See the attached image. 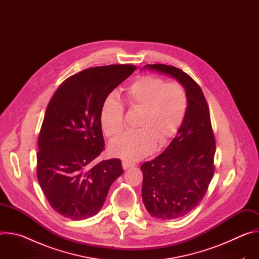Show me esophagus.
<instances>
[{
  "instance_id": "obj_1",
  "label": "esophagus",
  "mask_w": 259,
  "mask_h": 259,
  "mask_svg": "<svg viewBox=\"0 0 259 259\" xmlns=\"http://www.w3.org/2000/svg\"><path fill=\"white\" fill-rule=\"evenodd\" d=\"M122 166H123V169L126 170V169H128V168H131V167L135 166V164H133V163H131V162H128V161H123V162H122Z\"/></svg>"
}]
</instances>
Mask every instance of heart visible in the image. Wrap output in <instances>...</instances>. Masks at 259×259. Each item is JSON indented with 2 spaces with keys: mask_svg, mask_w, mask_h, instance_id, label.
Listing matches in <instances>:
<instances>
[{
  "mask_svg": "<svg viewBox=\"0 0 259 259\" xmlns=\"http://www.w3.org/2000/svg\"><path fill=\"white\" fill-rule=\"evenodd\" d=\"M124 100L130 110H139L135 131L114 139L110 152L118 158L138 161L152 154L158 142L167 144L178 132L187 115L188 94L179 83L156 76H142L125 91ZM100 124L104 134L116 137L125 127L123 104L113 96L106 97L100 108Z\"/></svg>",
  "mask_w": 259,
  "mask_h": 259,
  "instance_id": "1",
  "label": "heart"
}]
</instances>
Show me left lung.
Segmentation results:
<instances>
[{"mask_svg": "<svg viewBox=\"0 0 259 259\" xmlns=\"http://www.w3.org/2000/svg\"><path fill=\"white\" fill-rule=\"evenodd\" d=\"M176 79L188 94V110L167 149L140 169L142 202L156 218L173 220L195 209L207 193L214 174L215 138L209 107L200 86L181 69L166 64H146Z\"/></svg>", "mask_w": 259, "mask_h": 259, "instance_id": "obj_1", "label": "left lung"}]
</instances>
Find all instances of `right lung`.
<instances>
[{"mask_svg":"<svg viewBox=\"0 0 259 259\" xmlns=\"http://www.w3.org/2000/svg\"><path fill=\"white\" fill-rule=\"evenodd\" d=\"M136 69L113 64L67 78L48 103L39 134L36 176L51 207L71 220L96 215L113 182L123 174L119 159L95 164L104 149L103 100Z\"/></svg>","mask_w":259,"mask_h":259,"instance_id":"obj_1","label":"right lung"}]
</instances>
